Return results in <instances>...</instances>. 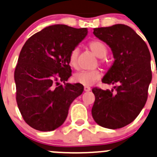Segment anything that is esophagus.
I'll list each match as a JSON object with an SVG mask.
<instances>
[{
    "mask_svg": "<svg viewBox=\"0 0 157 157\" xmlns=\"http://www.w3.org/2000/svg\"><path fill=\"white\" fill-rule=\"evenodd\" d=\"M90 86H84V91L85 92H89L90 91Z\"/></svg>",
    "mask_w": 157,
    "mask_h": 157,
    "instance_id": "34e87169",
    "label": "esophagus"
}]
</instances>
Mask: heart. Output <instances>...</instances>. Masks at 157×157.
I'll return each mask as SVG.
<instances>
[{"instance_id": "1", "label": "heart", "mask_w": 157, "mask_h": 157, "mask_svg": "<svg viewBox=\"0 0 157 157\" xmlns=\"http://www.w3.org/2000/svg\"><path fill=\"white\" fill-rule=\"evenodd\" d=\"M89 48L92 51V52L99 58H103L107 54V47L103 42L100 41V40H97L90 42ZM78 55L79 49L77 48L73 49L70 54V64L74 68H77L78 67ZM100 77H101V73L98 70L83 71L75 74V75L74 76V81L85 85V86H90L94 82L98 80Z\"/></svg>"}]
</instances>
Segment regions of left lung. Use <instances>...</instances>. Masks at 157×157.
<instances>
[{
	"label": "left lung",
	"instance_id": "1",
	"mask_svg": "<svg viewBox=\"0 0 157 157\" xmlns=\"http://www.w3.org/2000/svg\"><path fill=\"white\" fill-rule=\"evenodd\" d=\"M94 34L110 48L114 58L102 82L117 86L111 90H92L93 118L105 128H122L136 119L147 102L152 80L150 51L142 38L124 24L94 28Z\"/></svg>",
	"mask_w": 157,
	"mask_h": 157
}]
</instances>
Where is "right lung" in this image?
Wrapping results in <instances>:
<instances>
[{"label":"right lung","instance_id":"add662e5","mask_svg":"<svg viewBox=\"0 0 157 157\" xmlns=\"http://www.w3.org/2000/svg\"><path fill=\"white\" fill-rule=\"evenodd\" d=\"M87 32V28L54 24L33 34L23 46L14 71L16 99L24 121L32 128L46 132L60 127L72 102L83 93V85L66 81L72 71L71 52Z\"/></svg>","mask_w":157,"mask_h":157}]
</instances>
